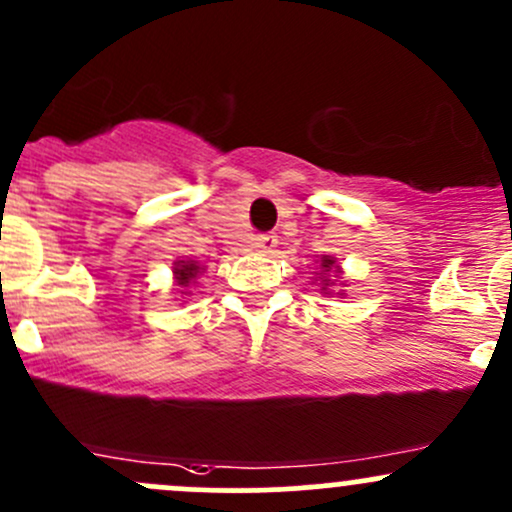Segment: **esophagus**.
I'll use <instances>...</instances> for the list:
<instances>
[{"label":"esophagus","instance_id":"esophagus-1","mask_svg":"<svg viewBox=\"0 0 512 512\" xmlns=\"http://www.w3.org/2000/svg\"><path fill=\"white\" fill-rule=\"evenodd\" d=\"M276 246H278V239L273 234H261V236H256V241H254V249L263 251V254L273 251Z\"/></svg>","mask_w":512,"mask_h":512}]
</instances>
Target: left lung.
<instances>
[{"label":"left lung","instance_id":"8db88e82","mask_svg":"<svg viewBox=\"0 0 512 512\" xmlns=\"http://www.w3.org/2000/svg\"><path fill=\"white\" fill-rule=\"evenodd\" d=\"M339 273V266H337V258H332V256H322V261H320V276H324V288L322 290H327V285H329V280H327V276L329 273Z\"/></svg>","mask_w":512,"mask_h":512}]
</instances>
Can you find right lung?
Masks as SVG:
<instances>
[{
	"label": "right lung",
	"instance_id": "right-lung-1",
	"mask_svg": "<svg viewBox=\"0 0 512 512\" xmlns=\"http://www.w3.org/2000/svg\"><path fill=\"white\" fill-rule=\"evenodd\" d=\"M200 273H202V266L197 261H178L175 263L173 276H175V283H178L180 288H188V285L197 276H200Z\"/></svg>",
	"mask_w": 512,
	"mask_h": 512
}]
</instances>
